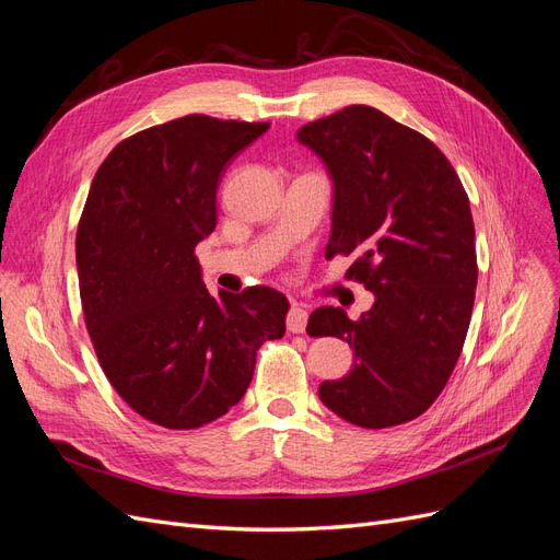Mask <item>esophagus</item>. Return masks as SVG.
<instances>
[{
	"label": "esophagus",
	"mask_w": 560,
	"mask_h": 560,
	"mask_svg": "<svg viewBox=\"0 0 560 560\" xmlns=\"http://www.w3.org/2000/svg\"><path fill=\"white\" fill-rule=\"evenodd\" d=\"M308 325V311L301 306H292L290 313H287V329L292 334H303Z\"/></svg>",
	"instance_id": "obj_1"
}]
</instances>
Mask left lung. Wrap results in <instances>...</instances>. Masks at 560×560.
<instances>
[{
    "instance_id": "1",
    "label": "left lung",
    "mask_w": 560,
    "mask_h": 560,
    "mask_svg": "<svg viewBox=\"0 0 560 560\" xmlns=\"http://www.w3.org/2000/svg\"><path fill=\"white\" fill-rule=\"evenodd\" d=\"M334 179L327 259L354 257L346 278L376 294L360 319L322 306L311 336L350 343L354 364L319 385L352 425L383 430L425 413L460 358L477 292L465 186L444 151L387 114L350 105L299 128Z\"/></svg>"
}]
</instances>
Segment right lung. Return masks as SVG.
<instances>
[{
  "instance_id": "obj_1",
  "label": "right lung",
  "mask_w": 560,
  "mask_h": 560,
  "mask_svg": "<svg viewBox=\"0 0 560 560\" xmlns=\"http://www.w3.org/2000/svg\"><path fill=\"white\" fill-rule=\"evenodd\" d=\"M268 126L173 118L118 142L93 177L77 229L83 322L116 393L161 428L224 416L257 350L284 334V294L257 284L210 296L196 257L226 163Z\"/></svg>"
}]
</instances>
